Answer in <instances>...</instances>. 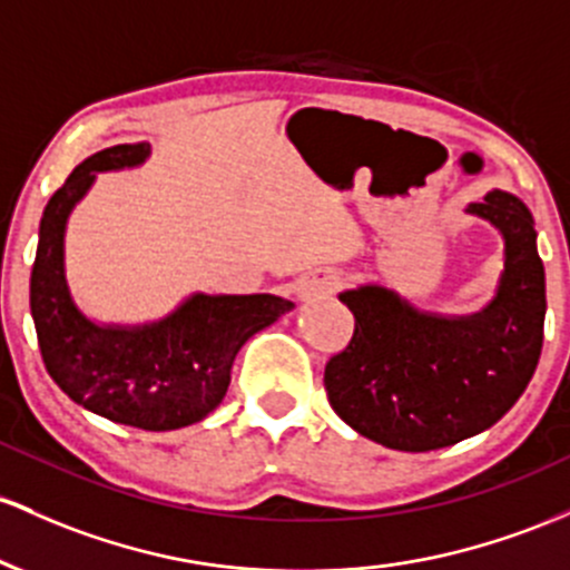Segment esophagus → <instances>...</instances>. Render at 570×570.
Instances as JSON below:
<instances>
[{"label": "esophagus", "mask_w": 570, "mask_h": 570, "mask_svg": "<svg viewBox=\"0 0 570 570\" xmlns=\"http://www.w3.org/2000/svg\"><path fill=\"white\" fill-rule=\"evenodd\" d=\"M337 284H341V278L333 273H322L316 275V278L305 281L303 286H299V295L303 297H318V295H333L337 289Z\"/></svg>", "instance_id": "1"}]
</instances>
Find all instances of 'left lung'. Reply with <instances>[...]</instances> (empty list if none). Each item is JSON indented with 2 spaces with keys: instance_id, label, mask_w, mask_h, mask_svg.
I'll return each mask as SVG.
<instances>
[{
  "instance_id": "1",
  "label": "left lung",
  "mask_w": 570,
  "mask_h": 570,
  "mask_svg": "<svg viewBox=\"0 0 570 570\" xmlns=\"http://www.w3.org/2000/svg\"><path fill=\"white\" fill-rule=\"evenodd\" d=\"M468 210L505 237L498 297L481 314H419L381 286L341 295L354 335L324 367V390L343 422L386 449L430 452L492 428L539 365L547 284L533 216L505 191Z\"/></svg>"
}]
</instances>
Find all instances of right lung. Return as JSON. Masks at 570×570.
Wrapping results in <instances>:
<instances>
[{
    "instance_id": "obj_1",
    "label": "right lung",
    "mask_w": 570,
    "mask_h": 570,
    "mask_svg": "<svg viewBox=\"0 0 570 570\" xmlns=\"http://www.w3.org/2000/svg\"><path fill=\"white\" fill-rule=\"evenodd\" d=\"M148 142L97 151L72 170L42 210L29 281L37 343L67 397L129 428L178 430L222 403L235 354L295 303L275 295H194L148 327H97L72 305L65 281V224L94 173L140 165Z\"/></svg>"
}]
</instances>
